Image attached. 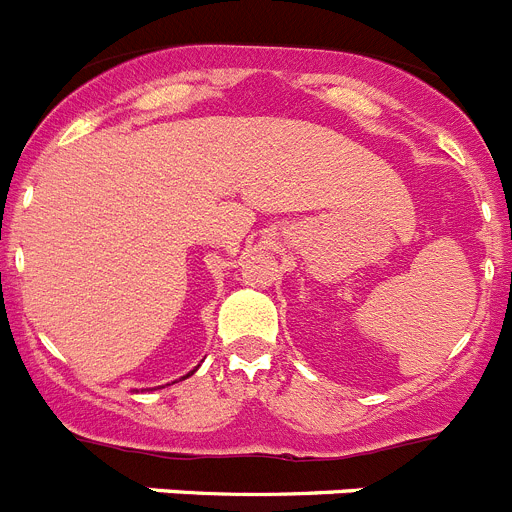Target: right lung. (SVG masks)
<instances>
[{"instance_id": "obj_1", "label": "right lung", "mask_w": 512, "mask_h": 512, "mask_svg": "<svg viewBox=\"0 0 512 512\" xmlns=\"http://www.w3.org/2000/svg\"><path fill=\"white\" fill-rule=\"evenodd\" d=\"M192 372H194V369H192ZM192 372H189V374H192ZM189 374H187V377H189ZM184 379V377H182Z\"/></svg>"}]
</instances>
